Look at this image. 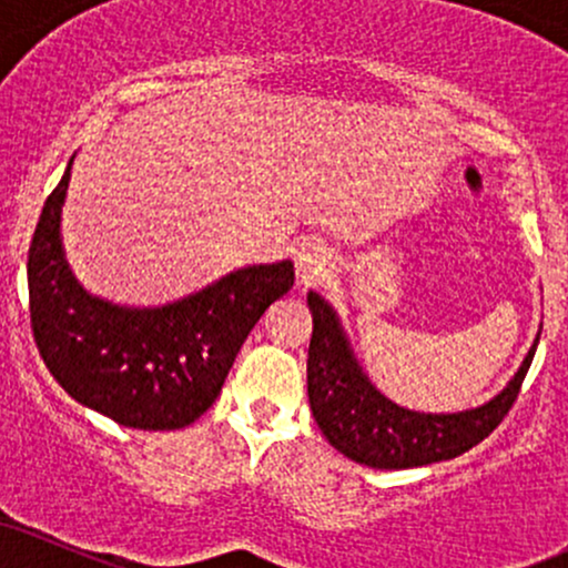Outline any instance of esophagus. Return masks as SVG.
I'll return each instance as SVG.
<instances>
[{
	"mask_svg": "<svg viewBox=\"0 0 568 568\" xmlns=\"http://www.w3.org/2000/svg\"><path fill=\"white\" fill-rule=\"evenodd\" d=\"M293 262H296V277H298V283L306 285V283H312V280L323 277L325 272H328L331 256H328V253H325L323 245H317V243H304V245L296 251V258H293Z\"/></svg>",
	"mask_w": 568,
	"mask_h": 568,
	"instance_id": "obj_1",
	"label": "esophagus"
}]
</instances>
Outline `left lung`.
<instances>
[{"label": "left lung", "instance_id": "1", "mask_svg": "<svg viewBox=\"0 0 568 568\" xmlns=\"http://www.w3.org/2000/svg\"><path fill=\"white\" fill-rule=\"evenodd\" d=\"M306 304L312 312L306 393L317 427L338 454L376 470L433 465L478 446L510 410L539 344L537 334L520 368L491 400L454 414H425L397 406L374 387L328 298L310 291Z\"/></svg>", "mask_w": 568, "mask_h": 568}]
</instances>
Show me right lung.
I'll return each instance as SVG.
<instances>
[{
  "instance_id": "right-lung-1",
  "label": "right lung",
  "mask_w": 568,
  "mask_h": 568,
  "mask_svg": "<svg viewBox=\"0 0 568 568\" xmlns=\"http://www.w3.org/2000/svg\"><path fill=\"white\" fill-rule=\"evenodd\" d=\"M71 165L29 247V306L44 366L82 406L133 429H181L213 406L234 357L293 285V262L240 266L158 306L95 296L67 262L61 213Z\"/></svg>"
}]
</instances>
